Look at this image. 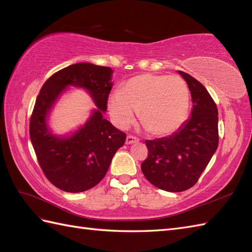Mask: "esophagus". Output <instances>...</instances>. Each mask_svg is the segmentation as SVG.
I'll list each match as a JSON object with an SVG mask.
<instances>
[{
    "label": "esophagus",
    "mask_w": 252,
    "mask_h": 252,
    "mask_svg": "<svg viewBox=\"0 0 252 252\" xmlns=\"http://www.w3.org/2000/svg\"><path fill=\"white\" fill-rule=\"evenodd\" d=\"M138 141H139V140L136 139V138H134V136H132V135H128L127 138H126V144H127V145L134 144V143H136Z\"/></svg>",
    "instance_id": "esophagus-1"
}]
</instances>
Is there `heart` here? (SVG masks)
Listing matches in <instances>:
<instances>
[{"mask_svg": "<svg viewBox=\"0 0 252 252\" xmlns=\"http://www.w3.org/2000/svg\"><path fill=\"white\" fill-rule=\"evenodd\" d=\"M190 107L186 82L177 75L144 73L129 79L121 91L107 98L109 116L117 127L130 125L138 117L154 135H168L185 123Z\"/></svg>", "mask_w": 252, "mask_h": 252, "instance_id": "1", "label": "heart"}]
</instances>
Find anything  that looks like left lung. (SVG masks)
<instances>
[{
    "label": "left lung",
    "mask_w": 252,
    "mask_h": 252,
    "mask_svg": "<svg viewBox=\"0 0 252 252\" xmlns=\"http://www.w3.org/2000/svg\"><path fill=\"white\" fill-rule=\"evenodd\" d=\"M187 83L191 117L171 135L145 141L148 158L142 171L152 185L169 192L191 188L207 167L219 145L218 108L211 95L191 75L178 71Z\"/></svg>",
    "instance_id": "8db88e82"
}]
</instances>
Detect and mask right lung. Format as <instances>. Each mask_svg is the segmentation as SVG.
<instances>
[{"instance_id": "right-lung-1", "label": "right lung", "mask_w": 252, "mask_h": 252, "mask_svg": "<svg viewBox=\"0 0 252 252\" xmlns=\"http://www.w3.org/2000/svg\"><path fill=\"white\" fill-rule=\"evenodd\" d=\"M110 67L78 63L52 74L36 97L30 119V140L46 178L66 192H82L94 187L107 173L126 134L103 114L112 88ZM70 87L81 88L96 105L87 122L70 134H53L49 126L52 109Z\"/></svg>"}]
</instances>
